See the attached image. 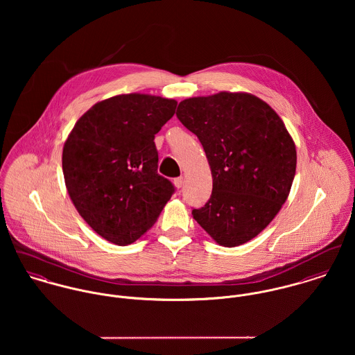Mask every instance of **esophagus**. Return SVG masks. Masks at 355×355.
I'll return each instance as SVG.
<instances>
[{"mask_svg": "<svg viewBox=\"0 0 355 355\" xmlns=\"http://www.w3.org/2000/svg\"><path fill=\"white\" fill-rule=\"evenodd\" d=\"M173 183H175V186H176L178 189H182V187L184 186V178H183V176H179V178H176V179L173 180Z\"/></svg>", "mask_w": 355, "mask_h": 355, "instance_id": "34e87169", "label": "esophagus"}]
</instances>
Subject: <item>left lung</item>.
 Listing matches in <instances>:
<instances>
[{
	"mask_svg": "<svg viewBox=\"0 0 355 355\" xmlns=\"http://www.w3.org/2000/svg\"><path fill=\"white\" fill-rule=\"evenodd\" d=\"M180 123L206 153L213 189L193 216L221 246L255 238L277 214L291 190L297 150L284 123L246 93H218L180 102Z\"/></svg>",
	"mask_w": 355,
	"mask_h": 355,
	"instance_id": "left-lung-1",
	"label": "left lung"
}]
</instances>
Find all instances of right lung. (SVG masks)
I'll list each match as a JSON object with an SVG mask.
<instances>
[{"label":"right lung","instance_id":"add662e5","mask_svg":"<svg viewBox=\"0 0 355 355\" xmlns=\"http://www.w3.org/2000/svg\"><path fill=\"white\" fill-rule=\"evenodd\" d=\"M176 105L148 94L112 97L87 110L64 145L62 172L72 202L114 245L139 239L175 193L157 172L154 137Z\"/></svg>","mask_w":355,"mask_h":355}]
</instances>
